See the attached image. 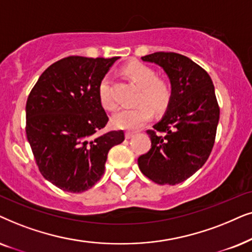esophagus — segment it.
Instances as JSON below:
<instances>
[{"instance_id": "obj_1", "label": "esophagus", "mask_w": 252, "mask_h": 252, "mask_svg": "<svg viewBox=\"0 0 252 252\" xmlns=\"http://www.w3.org/2000/svg\"><path fill=\"white\" fill-rule=\"evenodd\" d=\"M135 137V132H131V131H126V139H131Z\"/></svg>"}]
</instances>
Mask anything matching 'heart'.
Returning <instances> with one entry per match:
<instances>
[{
  "label": "heart",
  "instance_id": "b5f03b06",
  "mask_svg": "<svg viewBox=\"0 0 252 252\" xmlns=\"http://www.w3.org/2000/svg\"><path fill=\"white\" fill-rule=\"evenodd\" d=\"M124 75L139 87L136 96V106L120 109L112 116L114 128L136 130L149 122L152 117V109L162 112L168 107L172 99V89L165 80L157 78V72L149 65L139 62H131L123 68ZM99 100L103 108L113 110L117 103L112 93L110 77L106 75L99 84Z\"/></svg>",
  "mask_w": 252,
  "mask_h": 252
}]
</instances>
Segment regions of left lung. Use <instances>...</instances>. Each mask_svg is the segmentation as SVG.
Instances as JSON below:
<instances>
[{
    "label": "left lung",
    "instance_id": "left-lung-1",
    "mask_svg": "<svg viewBox=\"0 0 252 252\" xmlns=\"http://www.w3.org/2000/svg\"><path fill=\"white\" fill-rule=\"evenodd\" d=\"M165 70L172 99L153 130L151 149L138 158L140 172L158 184L175 186L202 168L216 139L220 108L212 79L202 66L177 53L143 56Z\"/></svg>",
    "mask_w": 252,
    "mask_h": 252
}]
</instances>
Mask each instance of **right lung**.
<instances>
[{"label":"right lung","instance_id":"add662e5","mask_svg":"<svg viewBox=\"0 0 252 252\" xmlns=\"http://www.w3.org/2000/svg\"><path fill=\"white\" fill-rule=\"evenodd\" d=\"M119 59L68 56L48 66L26 102V136L40 173L69 192L92 188L105 172L107 154L124 132L105 128L108 116L99 84Z\"/></svg>","mask_w":252,"mask_h":252}]
</instances>
